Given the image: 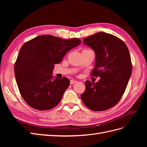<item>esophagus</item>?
I'll list each match as a JSON object with an SVG mask.
<instances>
[{"label": "esophagus", "instance_id": "34e87169", "mask_svg": "<svg viewBox=\"0 0 147 147\" xmlns=\"http://www.w3.org/2000/svg\"><path fill=\"white\" fill-rule=\"evenodd\" d=\"M77 81L74 80H70V83L71 84H72L75 83H77Z\"/></svg>", "mask_w": 147, "mask_h": 147}]
</instances>
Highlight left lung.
<instances>
[{"mask_svg": "<svg viewBox=\"0 0 147 147\" xmlns=\"http://www.w3.org/2000/svg\"><path fill=\"white\" fill-rule=\"evenodd\" d=\"M83 42L95 52V67L91 75L100 80L95 83L85 82L81 99L90 110H106L116 105L125 91L132 69L129 51L121 39L105 32L83 38Z\"/></svg>", "mask_w": 147, "mask_h": 147, "instance_id": "obj_1", "label": "left lung"}]
</instances>
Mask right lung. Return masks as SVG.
<instances>
[{"label": "right lung", "instance_id": "1", "mask_svg": "<svg viewBox=\"0 0 147 147\" xmlns=\"http://www.w3.org/2000/svg\"><path fill=\"white\" fill-rule=\"evenodd\" d=\"M81 40H68L44 35L35 37L21 47L14 72L22 97L30 107L48 110L58 104L70 84L69 80L53 77L55 64H59Z\"/></svg>", "mask_w": 147, "mask_h": 147}]
</instances>
